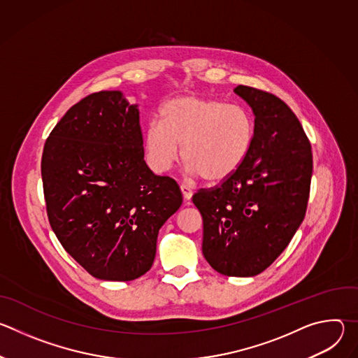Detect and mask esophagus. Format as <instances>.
I'll use <instances>...</instances> for the list:
<instances>
[{
	"label": "esophagus",
	"instance_id": "obj_1",
	"mask_svg": "<svg viewBox=\"0 0 358 358\" xmlns=\"http://www.w3.org/2000/svg\"><path fill=\"white\" fill-rule=\"evenodd\" d=\"M180 189H181V192H182L184 199H185V201H189V199H191V196H192V194H194V192H192V189H191L188 185H184V184L180 187Z\"/></svg>",
	"mask_w": 358,
	"mask_h": 358
}]
</instances>
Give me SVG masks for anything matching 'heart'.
<instances>
[{
	"instance_id": "b5f03b06",
	"label": "heart",
	"mask_w": 358,
	"mask_h": 358,
	"mask_svg": "<svg viewBox=\"0 0 358 358\" xmlns=\"http://www.w3.org/2000/svg\"><path fill=\"white\" fill-rule=\"evenodd\" d=\"M160 120L151 122L143 136L147 163L159 174L167 173L182 152L189 177L222 182L242 167L255 138L252 113L214 97H173L162 106Z\"/></svg>"
}]
</instances>
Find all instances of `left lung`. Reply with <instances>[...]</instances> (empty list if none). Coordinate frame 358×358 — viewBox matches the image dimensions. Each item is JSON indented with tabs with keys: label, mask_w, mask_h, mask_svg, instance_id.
<instances>
[{
	"label": "left lung",
	"mask_w": 358,
	"mask_h": 358,
	"mask_svg": "<svg viewBox=\"0 0 358 358\" xmlns=\"http://www.w3.org/2000/svg\"><path fill=\"white\" fill-rule=\"evenodd\" d=\"M234 92L255 116V138L242 167L192 196L202 217V253L225 276L250 278L271 266L292 241L308 207L312 147L283 100L239 85Z\"/></svg>",
	"instance_id": "left-lung-1"
}]
</instances>
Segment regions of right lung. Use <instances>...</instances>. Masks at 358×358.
Returning a JSON list of instances; mask_svg holds the SVG:
<instances>
[{"label": "right lung", "instance_id": "add662e5", "mask_svg": "<svg viewBox=\"0 0 358 358\" xmlns=\"http://www.w3.org/2000/svg\"><path fill=\"white\" fill-rule=\"evenodd\" d=\"M41 173L49 224L82 268L112 282L150 271L182 196L144 162L138 105L120 90L82 99L50 131Z\"/></svg>", "mask_w": 358, "mask_h": 358}]
</instances>
